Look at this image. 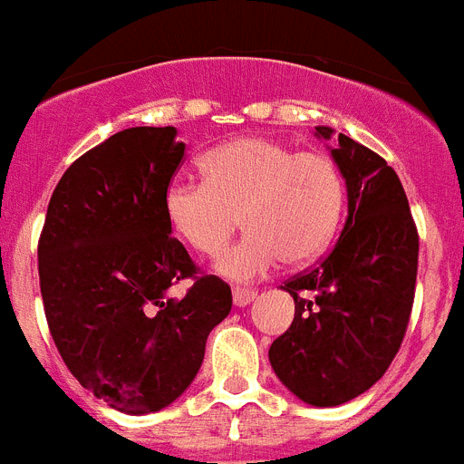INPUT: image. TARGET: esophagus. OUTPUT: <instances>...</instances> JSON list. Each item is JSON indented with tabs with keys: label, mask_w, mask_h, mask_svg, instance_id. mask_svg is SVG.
Wrapping results in <instances>:
<instances>
[{
	"label": "esophagus",
	"mask_w": 464,
	"mask_h": 464,
	"mask_svg": "<svg viewBox=\"0 0 464 464\" xmlns=\"http://www.w3.org/2000/svg\"><path fill=\"white\" fill-rule=\"evenodd\" d=\"M257 297L256 290H248V288H235L232 290V302H235V306H248L253 302V299Z\"/></svg>",
	"instance_id": "esophagus-1"
}]
</instances>
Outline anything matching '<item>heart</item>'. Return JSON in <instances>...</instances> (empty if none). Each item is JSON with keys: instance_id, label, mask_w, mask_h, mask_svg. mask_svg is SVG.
Instances as JSON below:
<instances>
[{"instance_id": "b5f03b06", "label": "heart", "mask_w": 464, "mask_h": 464, "mask_svg": "<svg viewBox=\"0 0 464 464\" xmlns=\"http://www.w3.org/2000/svg\"><path fill=\"white\" fill-rule=\"evenodd\" d=\"M199 169L204 183L167 186L162 211L171 232L208 257L225 251L241 216L248 235L216 262L232 281L267 276L283 260H314L337 232L346 186L327 153H293L272 139L244 137L208 150Z\"/></svg>"}]
</instances>
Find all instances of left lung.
I'll return each mask as SVG.
<instances>
[{
	"instance_id": "8db88e82",
	"label": "left lung",
	"mask_w": 464,
	"mask_h": 464,
	"mask_svg": "<svg viewBox=\"0 0 464 464\" xmlns=\"http://www.w3.org/2000/svg\"><path fill=\"white\" fill-rule=\"evenodd\" d=\"M315 137L330 141L334 130L318 125ZM327 149L346 183V223L321 265L283 285L295 318L269 348L274 374L311 407L346 404L385 374L407 332L418 272V232L392 167L346 134Z\"/></svg>"
}]
</instances>
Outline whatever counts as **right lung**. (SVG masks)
I'll list each match as a JSON object with an SVG mask.
<instances>
[{"mask_svg":"<svg viewBox=\"0 0 464 464\" xmlns=\"http://www.w3.org/2000/svg\"><path fill=\"white\" fill-rule=\"evenodd\" d=\"M186 143L176 127H130L81 155L57 183L39 239V281L53 342L79 383L130 416L188 391L207 337L232 309L218 276H197L162 195Z\"/></svg>","mask_w":464,"mask_h":464,"instance_id":"obj_1","label":"right lung"}]
</instances>
